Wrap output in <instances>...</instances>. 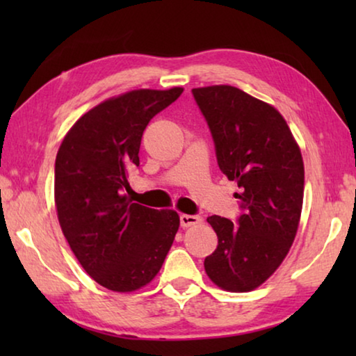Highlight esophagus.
<instances>
[{"instance_id": "1", "label": "esophagus", "mask_w": 356, "mask_h": 356, "mask_svg": "<svg viewBox=\"0 0 356 356\" xmlns=\"http://www.w3.org/2000/svg\"><path fill=\"white\" fill-rule=\"evenodd\" d=\"M201 216L200 215H180V226L182 227H190L195 226L197 222H201Z\"/></svg>"}]
</instances>
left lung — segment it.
Returning <instances> with one entry per match:
<instances>
[{
	"label": "left lung",
	"mask_w": 356,
	"mask_h": 356,
	"mask_svg": "<svg viewBox=\"0 0 356 356\" xmlns=\"http://www.w3.org/2000/svg\"><path fill=\"white\" fill-rule=\"evenodd\" d=\"M191 94L212 134L221 172L237 182L242 210L236 222L218 215L207 218L218 246L204 268L225 291H252L280 267L293 243L303 206V160L272 105L226 84Z\"/></svg>",
	"instance_id": "left-lung-1"
}]
</instances>
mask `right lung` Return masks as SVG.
<instances>
[{
	"label": "right lung",
	"instance_id": "1",
	"mask_svg": "<svg viewBox=\"0 0 356 356\" xmlns=\"http://www.w3.org/2000/svg\"><path fill=\"white\" fill-rule=\"evenodd\" d=\"M182 88L138 89L76 120L58 150L55 202L70 250L91 278L114 292L154 280L179 229L174 210L131 202L127 177L140 166L143 131Z\"/></svg>",
	"mask_w": 356,
	"mask_h": 356
}]
</instances>
